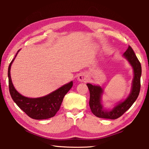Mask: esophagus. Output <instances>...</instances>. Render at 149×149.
I'll return each mask as SVG.
<instances>
[{
    "mask_svg": "<svg viewBox=\"0 0 149 149\" xmlns=\"http://www.w3.org/2000/svg\"><path fill=\"white\" fill-rule=\"evenodd\" d=\"M78 81L80 82H86L88 81V76L85 73H81L78 75Z\"/></svg>",
    "mask_w": 149,
    "mask_h": 149,
    "instance_id": "esophagus-1",
    "label": "esophagus"
}]
</instances>
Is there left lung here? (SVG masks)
Masks as SVG:
<instances>
[{
    "instance_id": "8db88e82",
    "label": "left lung",
    "mask_w": 149,
    "mask_h": 149,
    "mask_svg": "<svg viewBox=\"0 0 149 149\" xmlns=\"http://www.w3.org/2000/svg\"><path fill=\"white\" fill-rule=\"evenodd\" d=\"M123 56L127 59L133 68L134 78L130 94L123 102H120L112 109L107 110L103 107L101 104V97L103 93L102 88L90 83L86 84L90 91V107L94 115L102 118L116 119L130 108L137 99L140 91V78L141 75V66L136 56L131 48L128 47L127 50L123 54Z\"/></svg>"
}]
</instances>
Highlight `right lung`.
<instances>
[{
  "label": "right lung",
  "mask_w": 149,
  "mask_h": 149,
  "mask_svg": "<svg viewBox=\"0 0 149 149\" xmlns=\"http://www.w3.org/2000/svg\"><path fill=\"white\" fill-rule=\"evenodd\" d=\"M15 55L8 67L9 90L11 98L20 108L31 118L43 120L55 116L61 105L63 98L73 86V82L63 85L61 88L44 97L39 98H28L22 95L16 90L12 83L10 70L12 63L17 56Z\"/></svg>",
  "instance_id": "add662e5"
}]
</instances>
